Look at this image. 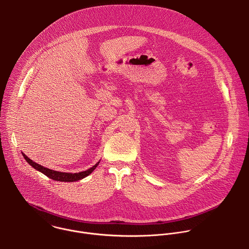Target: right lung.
<instances>
[{
	"label": "right lung",
	"mask_w": 249,
	"mask_h": 249,
	"mask_svg": "<svg viewBox=\"0 0 249 249\" xmlns=\"http://www.w3.org/2000/svg\"><path fill=\"white\" fill-rule=\"evenodd\" d=\"M23 158L25 159V160L36 170L42 172L43 174H45L46 176H48L49 178L56 180V181H62V182H73V181H78L80 179L85 178L86 176L89 175L94 169L95 167L98 165L99 162H97L96 164H94L92 167L89 168L86 171H82V172H78V173H68V172H60V171H56V170H52L49 168H46L36 162H34L33 160H31L28 157H26L24 154H22Z\"/></svg>",
	"instance_id": "add662e5"
}]
</instances>
